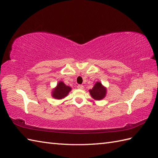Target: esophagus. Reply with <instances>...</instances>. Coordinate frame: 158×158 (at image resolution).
I'll return each mask as SVG.
<instances>
[{"mask_svg": "<svg viewBox=\"0 0 158 158\" xmlns=\"http://www.w3.org/2000/svg\"><path fill=\"white\" fill-rule=\"evenodd\" d=\"M77 88H78V89H83L84 86H83L82 85H80V84H79V85H77Z\"/></svg>", "mask_w": 158, "mask_h": 158, "instance_id": "1", "label": "esophagus"}]
</instances>
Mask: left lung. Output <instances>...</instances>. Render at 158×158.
I'll use <instances>...</instances> for the list:
<instances>
[{
	"label": "left lung",
	"instance_id": "8db88e82",
	"mask_svg": "<svg viewBox=\"0 0 158 158\" xmlns=\"http://www.w3.org/2000/svg\"><path fill=\"white\" fill-rule=\"evenodd\" d=\"M89 93L94 99L100 100L106 96V89L103 86L101 83L97 82L94 85V88L89 90Z\"/></svg>",
	"mask_w": 158,
	"mask_h": 158
}]
</instances>
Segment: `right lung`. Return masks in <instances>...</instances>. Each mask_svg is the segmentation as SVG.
Wrapping results in <instances>:
<instances>
[{
	"label": "right lung",
	"instance_id": "right-lung-1",
	"mask_svg": "<svg viewBox=\"0 0 158 158\" xmlns=\"http://www.w3.org/2000/svg\"><path fill=\"white\" fill-rule=\"evenodd\" d=\"M70 90V87L66 85L63 82H60L52 92V97L57 99L64 98L68 95Z\"/></svg>",
	"mask_w": 158,
	"mask_h": 158
}]
</instances>
